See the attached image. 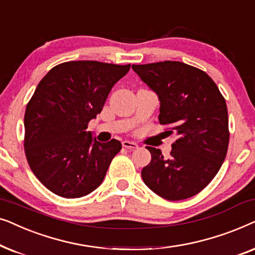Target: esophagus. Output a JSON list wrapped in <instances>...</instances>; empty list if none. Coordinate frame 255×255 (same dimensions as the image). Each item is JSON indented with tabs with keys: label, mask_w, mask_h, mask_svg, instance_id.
Masks as SVG:
<instances>
[{
	"label": "esophagus",
	"mask_w": 255,
	"mask_h": 255,
	"mask_svg": "<svg viewBox=\"0 0 255 255\" xmlns=\"http://www.w3.org/2000/svg\"><path fill=\"white\" fill-rule=\"evenodd\" d=\"M122 145H123L125 148H130V149L138 148V144H135V142L130 141V140H124L123 142H122Z\"/></svg>",
	"instance_id": "34e87169"
}]
</instances>
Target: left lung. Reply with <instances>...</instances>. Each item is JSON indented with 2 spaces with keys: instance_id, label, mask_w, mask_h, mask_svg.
<instances>
[{
  "instance_id": "1",
  "label": "left lung",
  "mask_w": 255,
  "mask_h": 255,
  "mask_svg": "<svg viewBox=\"0 0 255 255\" xmlns=\"http://www.w3.org/2000/svg\"><path fill=\"white\" fill-rule=\"evenodd\" d=\"M158 96L160 124L172 125L177 139L169 158L147 146L151 162L141 170L146 186L168 201L189 198L204 189L224 162L229 117L224 97L207 73L180 61L132 65Z\"/></svg>"
}]
</instances>
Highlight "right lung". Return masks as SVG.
<instances>
[{"mask_svg":"<svg viewBox=\"0 0 255 255\" xmlns=\"http://www.w3.org/2000/svg\"><path fill=\"white\" fill-rule=\"evenodd\" d=\"M128 69L130 65L68 61L38 83L24 116V148L31 170L52 193L78 198L102 183L122 144L97 141L87 128Z\"/></svg>","mask_w":255,"mask_h":255,"instance_id":"1","label":"right lung"}]
</instances>
